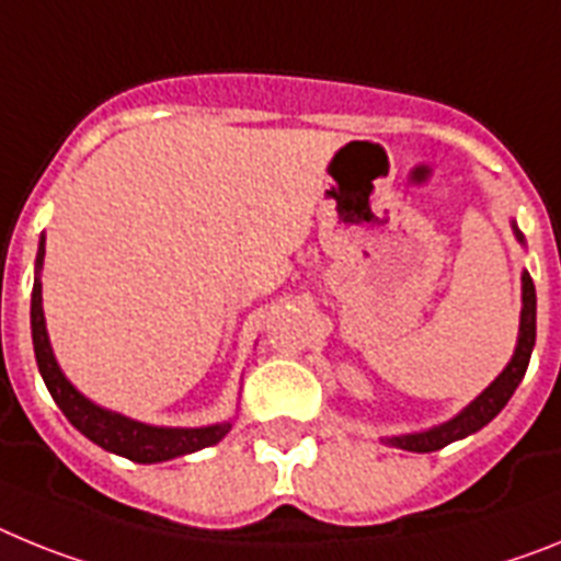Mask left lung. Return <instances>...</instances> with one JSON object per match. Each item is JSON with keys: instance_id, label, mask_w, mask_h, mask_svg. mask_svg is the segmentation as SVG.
<instances>
[{"instance_id": "obj_1", "label": "left lung", "mask_w": 561, "mask_h": 561, "mask_svg": "<svg viewBox=\"0 0 561 561\" xmlns=\"http://www.w3.org/2000/svg\"><path fill=\"white\" fill-rule=\"evenodd\" d=\"M516 237L523 240V233L516 231ZM534 344H537V290H534V279L528 274H523V319H519V344H516V353L511 358L508 367L500 373L494 383L485 389L483 396L471 401L469 407L462 409L460 415L451 417L449 423L443 426L428 428L421 435H403V437H389L392 446L407 451H437L449 443L460 440L466 435H474L477 428H483L485 423L494 421L500 415V409L508 403V398L514 396V389L519 387V381L525 378V369H528L530 353H534Z\"/></svg>"}]
</instances>
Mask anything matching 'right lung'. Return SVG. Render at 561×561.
Returning <instances> with one entry per match:
<instances>
[{
	"instance_id": "add662e5",
	"label": "right lung",
	"mask_w": 561,
	"mask_h": 561,
	"mask_svg": "<svg viewBox=\"0 0 561 561\" xmlns=\"http://www.w3.org/2000/svg\"><path fill=\"white\" fill-rule=\"evenodd\" d=\"M45 260V237L38 242L36 267H42ZM31 330H33V350H36L38 373L45 378L47 389H50L53 401L65 412L67 421L90 437L92 443H99L101 449L115 451L121 457H129L135 462H163L180 455H192V451L206 449L220 443L228 435L231 423H217V426L203 428H163V426H146V423L129 421L124 415L106 412V409L95 407L87 401L72 383L67 381L61 369H58L56 358H53L50 341H47L45 313H42V282H33L31 296Z\"/></svg>"
}]
</instances>
